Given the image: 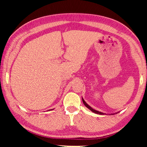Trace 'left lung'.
I'll return each instance as SVG.
<instances>
[{"instance_id": "1", "label": "left lung", "mask_w": 147, "mask_h": 147, "mask_svg": "<svg viewBox=\"0 0 147 147\" xmlns=\"http://www.w3.org/2000/svg\"><path fill=\"white\" fill-rule=\"evenodd\" d=\"M82 101H83V103H84V105H85V106L87 107V108H88L89 109H90V110H91V111H93V113H96V114H100V115H106V113H102V112H100V111H97V110H96V109H94L93 108H92L90 106H89L88 104L86 102V101L84 100V98H82ZM113 114H115V113L110 114V115H113Z\"/></svg>"}]
</instances>
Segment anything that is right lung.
I'll list each match as a JSON object with an SVG mask.
<instances>
[{
	"label": "right lung",
	"instance_id": "1",
	"mask_svg": "<svg viewBox=\"0 0 147 147\" xmlns=\"http://www.w3.org/2000/svg\"><path fill=\"white\" fill-rule=\"evenodd\" d=\"M50 110H51V109H50Z\"/></svg>",
	"mask_w": 147,
	"mask_h": 147
}]
</instances>
